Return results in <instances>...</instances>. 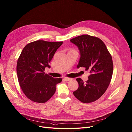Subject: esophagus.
Masks as SVG:
<instances>
[{"mask_svg":"<svg viewBox=\"0 0 132 132\" xmlns=\"http://www.w3.org/2000/svg\"><path fill=\"white\" fill-rule=\"evenodd\" d=\"M64 79L66 81H70V80H72V78H65Z\"/></svg>","mask_w":132,"mask_h":132,"instance_id":"esophagus-1","label":"esophagus"}]
</instances>
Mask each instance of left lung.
Returning <instances> with one entry per match:
<instances>
[{
  "label": "left lung",
  "instance_id": "left-lung-1",
  "mask_svg": "<svg viewBox=\"0 0 132 132\" xmlns=\"http://www.w3.org/2000/svg\"><path fill=\"white\" fill-rule=\"evenodd\" d=\"M70 42L80 51L77 68L84 67L90 73L86 83L81 78L76 79L79 87L73 93L82 102H94L104 94L111 82L113 71L112 56L104 43L97 37L85 34Z\"/></svg>",
  "mask_w": 132,
  "mask_h": 132
}]
</instances>
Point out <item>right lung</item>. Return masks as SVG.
<instances>
[{
	"mask_svg": "<svg viewBox=\"0 0 132 132\" xmlns=\"http://www.w3.org/2000/svg\"><path fill=\"white\" fill-rule=\"evenodd\" d=\"M62 42L37 40L26 45L17 61L16 73L20 86L30 100L38 103L47 101L55 92L61 78L45 73L50 62Z\"/></svg>",
	"mask_w": 132,
	"mask_h": 132,
	"instance_id": "obj_1",
	"label": "right lung"
}]
</instances>
